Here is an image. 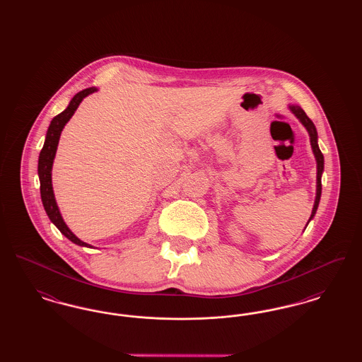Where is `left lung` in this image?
Here are the masks:
<instances>
[{"mask_svg": "<svg viewBox=\"0 0 362 362\" xmlns=\"http://www.w3.org/2000/svg\"><path fill=\"white\" fill-rule=\"evenodd\" d=\"M289 110L294 114V117L301 122V124L307 129V132L310 134V148H312V152H313L315 160H316V170H317V173H316V197H315V204H313V207H312L310 220L307 223V225H308L310 220L315 217L316 210H317V206H319V202H320L322 175H323V171H325V157H323V153L320 152L319 145H317V132H316V127H315L313 122L310 121V118L307 117V114L304 112V110L300 105L289 104Z\"/></svg>", "mask_w": 362, "mask_h": 362, "instance_id": "left-lung-1", "label": "left lung"}]
</instances>
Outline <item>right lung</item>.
<instances>
[{
	"label": "right lung",
	"instance_id": "1",
	"mask_svg": "<svg viewBox=\"0 0 362 362\" xmlns=\"http://www.w3.org/2000/svg\"><path fill=\"white\" fill-rule=\"evenodd\" d=\"M98 88L92 86V88H86L84 90L76 93L73 96V99L70 100L69 105L66 107V110H64L61 114H58L57 117L52 118V123L49 126L47 134H46V139H45V145L40 151L39 155V161H37V175H39V182H40V197H42V204L43 207L50 218L52 224L55 225L59 232L68 238L70 241H73L77 245L81 247H88L92 248L90 244H88L86 241L80 240L69 228L68 225L65 224L59 207L57 205L55 197H54V189H52V163L55 158V153H57V148H58V142H59V137L61 133L65 127V124L70 121V118L73 117V114L76 112V110L78 108L80 103L84 100L88 95L96 92Z\"/></svg>",
	"mask_w": 362,
	"mask_h": 362
}]
</instances>
